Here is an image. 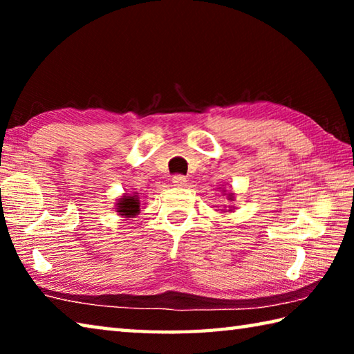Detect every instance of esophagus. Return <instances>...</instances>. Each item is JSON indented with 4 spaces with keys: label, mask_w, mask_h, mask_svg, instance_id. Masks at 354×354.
<instances>
[{
    "label": "esophagus",
    "mask_w": 354,
    "mask_h": 354,
    "mask_svg": "<svg viewBox=\"0 0 354 354\" xmlns=\"http://www.w3.org/2000/svg\"><path fill=\"white\" fill-rule=\"evenodd\" d=\"M171 183L176 185V187H183V185H185V183H187V179H185V176L183 175H175L171 178Z\"/></svg>",
    "instance_id": "34e87169"
}]
</instances>
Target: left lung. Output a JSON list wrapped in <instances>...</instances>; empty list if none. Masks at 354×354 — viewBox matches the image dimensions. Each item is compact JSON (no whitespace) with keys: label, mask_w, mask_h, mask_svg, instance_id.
<instances>
[{"label":"left lung","mask_w":354,"mask_h":354,"mask_svg":"<svg viewBox=\"0 0 354 354\" xmlns=\"http://www.w3.org/2000/svg\"><path fill=\"white\" fill-rule=\"evenodd\" d=\"M234 198H236L234 194H227V200H230V201H234ZM230 211H232V209H230Z\"/></svg>","instance_id":"left-lung-1"}]
</instances>
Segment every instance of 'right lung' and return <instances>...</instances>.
<instances>
[{"label": "right lung", "mask_w": 354, "mask_h": 354, "mask_svg": "<svg viewBox=\"0 0 354 354\" xmlns=\"http://www.w3.org/2000/svg\"><path fill=\"white\" fill-rule=\"evenodd\" d=\"M115 211L123 218H133L140 212V200L136 194H124L122 198H118L115 205Z\"/></svg>", "instance_id": "1"}]
</instances>
